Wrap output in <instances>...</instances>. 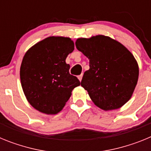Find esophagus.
Returning a JSON list of instances; mask_svg holds the SVG:
<instances>
[{
	"instance_id": "1",
	"label": "esophagus",
	"mask_w": 151,
	"mask_h": 151,
	"mask_svg": "<svg viewBox=\"0 0 151 151\" xmlns=\"http://www.w3.org/2000/svg\"><path fill=\"white\" fill-rule=\"evenodd\" d=\"M82 76H83V74L79 75V76H78V80H79L80 82H81V81H82Z\"/></svg>"
}]
</instances>
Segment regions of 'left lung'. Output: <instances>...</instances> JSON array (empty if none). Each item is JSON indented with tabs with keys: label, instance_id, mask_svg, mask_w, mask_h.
Here are the masks:
<instances>
[{
	"label": "left lung",
	"instance_id": "left-lung-1",
	"mask_svg": "<svg viewBox=\"0 0 151 151\" xmlns=\"http://www.w3.org/2000/svg\"><path fill=\"white\" fill-rule=\"evenodd\" d=\"M76 46L89 60L81 85L102 110H116L130 100L139 75L138 64L123 45L108 36L79 38Z\"/></svg>",
	"mask_w": 151,
	"mask_h": 151
}]
</instances>
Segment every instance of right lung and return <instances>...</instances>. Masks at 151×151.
<instances>
[{
  "mask_svg": "<svg viewBox=\"0 0 151 151\" xmlns=\"http://www.w3.org/2000/svg\"><path fill=\"white\" fill-rule=\"evenodd\" d=\"M74 50L70 38L50 36L31 47L20 66V81L28 102L38 111L55 115L80 85L69 74L66 59Z\"/></svg>",
  "mask_w": 151,
  "mask_h": 151,
  "instance_id": "add662e5",
  "label": "right lung"
}]
</instances>
